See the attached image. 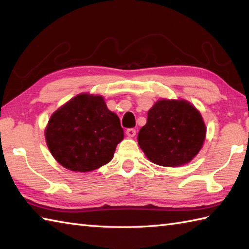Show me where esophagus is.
Here are the masks:
<instances>
[{
	"instance_id": "esophagus-1",
	"label": "esophagus",
	"mask_w": 249,
	"mask_h": 249,
	"mask_svg": "<svg viewBox=\"0 0 249 249\" xmlns=\"http://www.w3.org/2000/svg\"><path fill=\"white\" fill-rule=\"evenodd\" d=\"M125 133H126V135L129 136V138H133V136H135V134H136V130L133 129V128H131V129L126 130Z\"/></svg>"
}]
</instances>
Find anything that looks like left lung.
Returning a JSON list of instances; mask_svg holds the SVG:
<instances>
[{"mask_svg": "<svg viewBox=\"0 0 249 249\" xmlns=\"http://www.w3.org/2000/svg\"><path fill=\"white\" fill-rule=\"evenodd\" d=\"M206 135L200 111L185 100H159L148 110L138 142L147 158L161 166H180L199 153Z\"/></svg>", "mask_w": 249, "mask_h": 249, "instance_id": "1", "label": "left lung"}]
</instances>
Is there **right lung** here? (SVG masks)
Returning a JSON list of instances; mask_svg holds the SVG:
<instances>
[{
    "label": "right lung",
    "instance_id": "1",
    "mask_svg": "<svg viewBox=\"0 0 249 249\" xmlns=\"http://www.w3.org/2000/svg\"><path fill=\"white\" fill-rule=\"evenodd\" d=\"M45 138L53 158L65 169L90 172L113 159L124 130L103 96L82 93L52 115Z\"/></svg>",
    "mask_w": 249,
    "mask_h": 249
}]
</instances>
